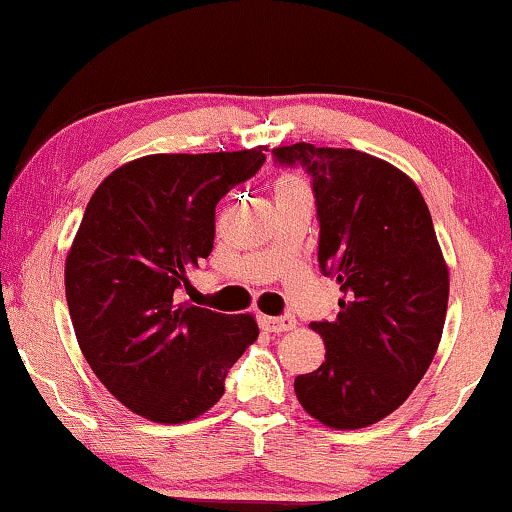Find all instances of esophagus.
Segmentation results:
<instances>
[{"label": "esophagus", "instance_id": "1", "mask_svg": "<svg viewBox=\"0 0 512 512\" xmlns=\"http://www.w3.org/2000/svg\"><path fill=\"white\" fill-rule=\"evenodd\" d=\"M258 323H261V328L266 330V333H287V330H292L297 323H294L292 316H261L258 318Z\"/></svg>", "mask_w": 512, "mask_h": 512}]
</instances>
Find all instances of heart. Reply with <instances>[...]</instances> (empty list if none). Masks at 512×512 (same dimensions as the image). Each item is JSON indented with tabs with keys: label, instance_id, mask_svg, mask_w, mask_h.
<instances>
[{
	"label": "heart",
	"instance_id": "obj_1",
	"mask_svg": "<svg viewBox=\"0 0 512 512\" xmlns=\"http://www.w3.org/2000/svg\"><path fill=\"white\" fill-rule=\"evenodd\" d=\"M275 201H292V198H311L309 184L304 182V177L294 172H285L275 179Z\"/></svg>",
	"mask_w": 512,
	"mask_h": 512
}]
</instances>
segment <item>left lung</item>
Returning a JSON list of instances; mask_svg holds the SVG:
<instances>
[{
  "label": "left lung",
  "instance_id": "1",
  "mask_svg": "<svg viewBox=\"0 0 512 512\" xmlns=\"http://www.w3.org/2000/svg\"><path fill=\"white\" fill-rule=\"evenodd\" d=\"M273 155L314 179L318 263L342 292L338 316L311 323L326 362L294 393L330 429H364L410 398L441 342L450 278L434 222L417 184L362 150L292 143Z\"/></svg>",
  "mask_w": 512,
  "mask_h": 512
}]
</instances>
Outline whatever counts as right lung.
Returning <instances> with one entry per match:
<instances>
[{
  "label": "right lung",
  "mask_w": 512,
  "mask_h": 512,
  "mask_svg": "<svg viewBox=\"0 0 512 512\" xmlns=\"http://www.w3.org/2000/svg\"><path fill=\"white\" fill-rule=\"evenodd\" d=\"M263 150L146 155L90 196L64 266L71 323L102 386L150 422L210 410L258 338L251 314L179 302V290L213 251L215 206L261 170Z\"/></svg>",
  "instance_id": "add662e5"
}]
</instances>
